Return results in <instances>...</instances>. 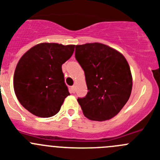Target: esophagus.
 <instances>
[{"label": "esophagus", "instance_id": "1", "mask_svg": "<svg viewBox=\"0 0 160 160\" xmlns=\"http://www.w3.org/2000/svg\"><path fill=\"white\" fill-rule=\"evenodd\" d=\"M75 92H76V89L74 86L70 87V92H71V93H75Z\"/></svg>", "mask_w": 160, "mask_h": 160}]
</instances>
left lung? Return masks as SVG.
I'll return each mask as SVG.
<instances>
[{
  "label": "left lung",
  "mask_w": 160,
  "mask_h": 160,
  "mask_svg": "<svg viewBox=\"0 0 160 160\" xmlns=\"http://www.w3.org/2000/svg\"><path fill=\"white\" fill-rule=\"evenodd\" d=\"M75 58L84 71L88 92L78 98L83 114L92 121L114 118L129 100L132 87L130 68L125 57L102 43L76 46Z\"/></svg>",
  "instance_id": "obj_1"
}]
</instances>
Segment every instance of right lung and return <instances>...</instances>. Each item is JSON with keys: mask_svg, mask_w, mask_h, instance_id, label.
<instances>
[{"mask_svg": "<svg viewBox=\"0 0 160 160\" xmlns=\"http://www.w3.org/2000/svg\"><path fill=\"white\" fill-rule=\"evenodd\" d=\"M75 45L43 42L33 46L19 59L13 77L18 100L34 115L50 118L59 112L69 95L62 65Z\"/></svg>", "mask_w": 160, "mask_h": 160, "instance_id": "add662e5", "label": "right lung"}]
</instances>
